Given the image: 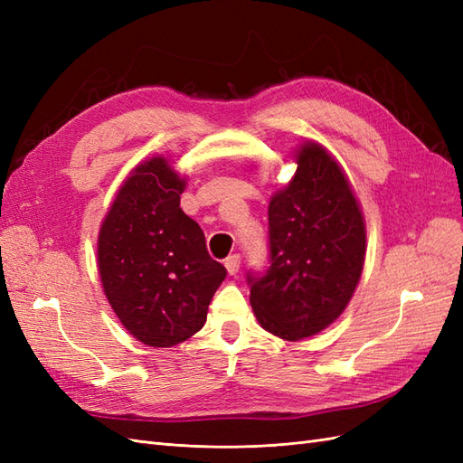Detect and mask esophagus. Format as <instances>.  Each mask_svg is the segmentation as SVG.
<instances>
[{"label": "esophagus", "instance_id": "esophagus-1", "mask_svg": "<svg viewBox=\"0 0 463 463\" xmlns=\"http://www.w3.org/2000/svg\"><path fill=\"white\" fill-rule=\"evenodd\" d=\"M240 264H241V257L240 255H232L226 259V262H223V266H226V270L230 276H235L237 272H240Z\"/></svg>", "mask_w": 463, "mask_h": 463}]
</instances>
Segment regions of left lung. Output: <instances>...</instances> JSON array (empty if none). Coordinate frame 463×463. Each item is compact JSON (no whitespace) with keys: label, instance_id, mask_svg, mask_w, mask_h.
Returning <instances> with one entry per match:
<instances>
[{"label":"left lung","instance_id":"1","mask_svg":"<svg viewBox=\"0 0 463 463\" xmlns=\"http://www.w3.org/2000/svg\"><path fill=\"white\" fill-rule=\"evenodd\" d=\"M298 170L269 204L270 269L249 276L259 325L298 342L328 328L354 298L367 230L355 191L332 154L305 141Z\"/></svg>","mask_w":463,"mask_h":463}]
</instances>
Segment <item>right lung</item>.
<instances>
[{
    "label": "right lung",
    "mask_w": 463,
    "mask_h": 463,
    "mask_svg": "<svg viewBox=\"0 0 463 463\" xmlns=\"http://www.w3.org/2000/svg\"><path fill=\"white\" fill-rule=\"evenodd\" d=\"M187 179L164 156L133 167L98 233L104 296L133 338L172 347L197 334L226 278L199 223L179 206Z\"/></svg>",
    "instance_id": "obj_1"
}]
</instances>
